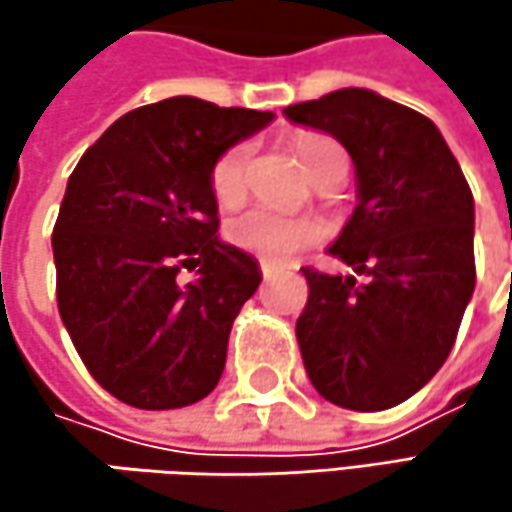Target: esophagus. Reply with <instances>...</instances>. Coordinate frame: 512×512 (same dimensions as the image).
<instances>
[{
    "label": "esophagus",
    "mask_w": 512,
    "mask_h": 512,
    "mask_svg": "<svg viewBox=\"0 0 512 512\" xmlns=\"http://www.w3.org/2000/svg\"><path fill=\"white\" fill-rule=\"evenodd\" d=\"M275 272H278V266H272V263H260V275H263V278H272Z\"/></svg>",
    "instance_id": "34e87169"
}]
</instances>
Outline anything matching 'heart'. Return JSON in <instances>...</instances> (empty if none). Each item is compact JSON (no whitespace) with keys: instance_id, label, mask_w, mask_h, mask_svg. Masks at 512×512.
I'll return each mask as SVG.
<instances>
[{"instance_id":"1","label":"heart","mask_w":512,"mask_h":512,"mask_svg":"<svg viewBox=\"0 0 512 512\" xmlns=\"http://www.w3.org/2000/svg\"><path fill=\"white\" fill-rule=\"evenodd\" d=\"M293 151L299 162L314 174L329 154L341 151L329 136L323 133H299L293 139ZM249 159H252V145L240 142L228 148L225 154L216 159L210 171V192L219 207H237L243 204L249 192ZM323 237V228L311 216H287L272 207H252L243 216H237L228 225V240L249 252V255L269 260V263H287L305 249H311Z\"/></svg>"}]
</instances>
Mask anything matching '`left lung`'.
Wrapping results in <instances>:
<instances>
[{"mask_svg": "<svg viewBox=\"0 0 512 512\" xmlns=\"http://www.w3.org/2000/svg\"><path fill=\"white\" fill-rule=\"evenodd\" d=\"M356 162L358 207L332 257L367 275L305 266L296 341L311 385L335 406L379 412L445 364L474 293V198L436 124L367 88L287 106Z\"/></svg>", "mask_w": 512, "mask_h": 512, "instance_id": "8db88e82", "label": "left lung"}]
</instances>
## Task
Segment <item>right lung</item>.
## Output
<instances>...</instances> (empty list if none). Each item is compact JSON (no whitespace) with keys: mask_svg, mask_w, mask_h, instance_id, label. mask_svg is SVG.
<instances>
[{"mask_svg":"<svg viewBox=\"0 0 512 512\" xmlns=\"http://www.w3.org/2000/svg\"><path fill=\"white\" fill-rule=\"evenodd\" d=\"M272 112L168 97L118 118L73 168L52 228L55 299L88 373L136 409L204 400L260 284L222 243L216 159ZM183 268L195 271L180 282Z\"/></svg>","mask_w":512,"mask_h":512,"instance_id":"add662e5","label":"right lung"}]
</instances>
